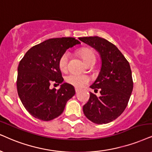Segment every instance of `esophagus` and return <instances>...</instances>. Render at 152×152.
Returning a JSON list of instances; mask_svg holds the SVG:
<instances>
[{"mask_svg": "<svg viewBox=\"0 0 152 152\" xmlns=\"http://www.w3.org/2000/svg\"><path fill=\"white\" fill-rule=\"evenodd\" d=\"M75 91H76V93H78V92H79V90H78V88H76V89H75Z\"/></svg>", "mask_w": 152, "mask_h": 152, "instance_id": "1", "label": "esophagus"}]
</instances>
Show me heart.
Wrapping results in <instances>:
<instances>
[{"label":"heart","mask_w":152,"mask_h":152,"mask_svg":"<svg viewBox=\"0 0 152 152\" xmlns=\"http://www.w3.org/2000/svg\"><path fill=\"white\" fill-rule=\"evenodd\" d=\"M78 54L81 57L83 60L86 64H88L90 61L95 59V55L93 51L91 49L88 48H83L78 50ZM69 58V53H64L59 57L58 61L59 68L62 72H66L68 67V62ZM65 80L67 83L72 85L76 88H81L84 86L86 85L89 82V78L86 76H81V75L70 74L67 76Z\"/></svg>","instance_id":"1"}]
</instances>
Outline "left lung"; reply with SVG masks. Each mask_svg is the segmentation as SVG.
Returning a JSON list of instances; mask_svg holds the SVG:
<instances>
[{
    "label": "left lung",
    "mask_w": 152,
    "mask_h": 152,
    "mask_svg": "<svg viewBox=\"0 0 152 152\" xmlns=\"http://www.w3.org/2000/svg\"><path fill=\"white\" fill-rule=\"evenodd\" d=\"M78 39L97 50L102 59L98 77L90 86L95 91L100 90L101 96L90 93L83 113L95 124H108L124 112L131 95L133 81L129 62L116 45L104 38L90 36Z\"/></svg>",
    "instance_id": "1"
}]
</instances>
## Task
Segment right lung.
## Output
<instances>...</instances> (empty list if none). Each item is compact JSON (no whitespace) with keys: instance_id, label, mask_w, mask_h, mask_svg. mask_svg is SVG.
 Here are the masks:
<instances>
[{"instance_id":"1","label":"right lung","mask_w":152,"mask_h":152,"mask_svg":"<svg viewBox=\"0 0 152 152\" xmlns=\"http://www.w3.org/2000/svg\"><path fill=\"white\" fill-rule=\"evenodd\" d=\"M80 43L72 37L50 38L33 46L21 59L17 69V93L31 116L48 121L62 114L66 102L75 95L74 88L66 83L58 90L50 89V86L63 82L59 57Z\"/></svg>"}]
</instances>
